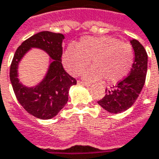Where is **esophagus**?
Instances as JSON below:
<instances>
[{
	"instance_id": "34e87169",
	"label": "esophagus",
	"mask_w": 159,
	"mask_h": 159,
	"mask_svg": "<svg viewBox=\"0 0 159 159\" xmlns=\"http://www.w3.org/2000/svg\"><path fill=\"white\" fill-rule=\"evenodd\" d=\"M78 84L82 85H84V86H90V84L87 83V82H83V81H78Z\"/></svg>"
}]
</instances>
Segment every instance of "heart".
Instances as JSON below:
<instances>
[{
	"instance_id": "b5f03b06",
	"label": "heart",
	"mask_w": 159,
	"mask_h": 159,
	"mask_svg": "<svg viewBox=\"0 0 159 159\" xmlns=\"http://www.w3.org/2000/svg\"><path fill=\"white\" fill-rule=\"evenodd\" d=\"M94 65L84 73L90 81L104 77L107 82L115 83L129 74L134 60V50L118 39L103 37H84L75 46H69L63 53L65 69L72 75L81 74L90 64Z\"/></svg>"
}]
</instances>
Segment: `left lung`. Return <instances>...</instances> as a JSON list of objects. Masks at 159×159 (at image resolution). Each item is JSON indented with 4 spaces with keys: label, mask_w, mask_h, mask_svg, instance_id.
Masks as SVG:
<instances>
[{
    "label": "left lung",
    "mask_w": 159,
    "mask_h": 159,
    "mask_svg": "<svg viewBox=\"0 0 159 159\" xmlns=\"http://www.w3.org/2000/svg\"><path fill=\"white\" fill-rule=\"evenodd\" d=\"M131 44L134 51V61L129 75L115 86L107 89V94L98 101L100 107L109 112L119 113L128 110L136 101L144 85L148 55L138 40L133 39Z\"/></svg>",
    "instance_id": "left-lung-1"
}]
</instances>
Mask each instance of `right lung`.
Here are the masks:
<instances>
[{"mask_svg": "<svg viewBox=\"0 0 159 159\" xmlns=\"http://www.w3.org/2000/svg\"><path fill=\"white\" fill-rule=\"evenodd\" d=\"M64 36L51 31H41L21 44L10 65L9 77L15 95L20 105L32 116L48 120L57 113L69 100V90L76 80L69 75L61 64ZM30 47L45 50L53 59L45 79L33 88L25 87L17 78V66L20 58Z\"/></svg>", "mask_w": 159, "mask_h": 159, "instance_id": "add662e5", "label": "right lung"}]
</instances>
